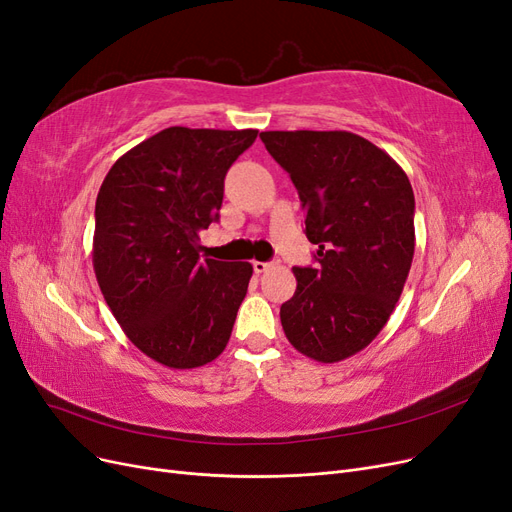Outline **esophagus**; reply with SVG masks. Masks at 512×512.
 Returning <instances> with one entry per match:
<instances>
[{"instance_id":"obj_1","label":"esophagus","mask_w":512,"mask_h":512,"mask_svg":"<svg viewBox=\"0 0 512 512\" xmlns=\"http://www.w3.org/2000/svg\"><path fill=\"white\" fill-rule=\"evenodd\" d=\"M252 267H254V273L260 275V273H267L269 269H273L275 262H260V260H254Z\"/></svg>"}]
</instances>
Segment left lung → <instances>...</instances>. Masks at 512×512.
<instances>
[{"mask_svg":"<svg viewBox=\"0 0 512 512\" xmlns=\"http://www.w3.org/2000/svg\"><path fill=\"white\" fill-rule=\"evenodd\" d=\"M290 175L305 211L316 267H294L297 290L280 309L288 342L337 363L374 342L408 280L414 256V192L389 153L333 132H260Z\"/></svg>","mask_w":512,"mask_h":512,"instance_id":"left-lung-1","label":"left lung"}]
</instances>
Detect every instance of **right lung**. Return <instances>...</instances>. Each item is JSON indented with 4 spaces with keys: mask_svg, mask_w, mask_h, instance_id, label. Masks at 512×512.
<instances>
[{
    "mask_svg": "<svg viewBox=\"0 0 512 512\" xmlns=\"http://www.w3.org/2000/svg\"><path fill=\"white\" fill-rule=\"evenodd\" d=\"M258 130L153 134L111 166L96 198L94 271L130 342L173 369L224 352L250 262L200 258L198 232L220 220L224 177Z\"/></svg>",
    "mask_w": 512,
    "mask_h": 512,
    "instance_id": "obj_1",
    "label": "right lung"
}]
</instances>
